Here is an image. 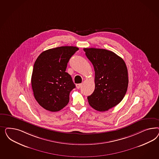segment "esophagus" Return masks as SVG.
Returning a JSON list of instances; mask_svg holds the SVG:
<instances>
[{"mask_svg": "<svg viewBox=\"0 0 159 159\" xmlns=\"http://www.w3.org/2000/svg\"><path fill=\"white\" fill-rule=\"evenodd\" d=\"M81 86H82V84H76V87H77V89H79Z\"/></svg>", "mask_w": 159, "mask_h": 159, "instance_id": "esophagus-1", "label": "esophagus"}]
</instances>
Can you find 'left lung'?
Instances as JSON below:
<instances>
[{
    "mask_svg": "<svg viewBox=\"0 0 159 159\" xmlns=\"http://www.w3.org/2000/svg\"><path fill=\"white\" fill-rule=\"evenodd\" d=\"M95 72V89L87 97L90 106L98 111H108L122 100L128 86L124 61L105 49L84 48Z\"/></svg>",
    "mask_w": 159,
    "mask_h": 159,
    "instance_id": "1",
    "label": "left lung"
}]
</instances>
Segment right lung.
Masks as SVG:
<instances>
[{
    "label": "right lung",
    "mask_w": 159,
    "mask_h": 159,
    "mask_svg": "<svg viewBox=\"0 0 159 159\" xmlns=\"http://www.w3.org/2000/svg\"><path fill=\"white\" fill-rule=\"evenodd\" d=\"M79 48L65 46L43 52L34 63L31 86L35 100L45 110L60 111L69 101L75 84L66 72L67 63Z\"/></svg>",
    "instance_id": "right-lung-1"
}]
</instances>
